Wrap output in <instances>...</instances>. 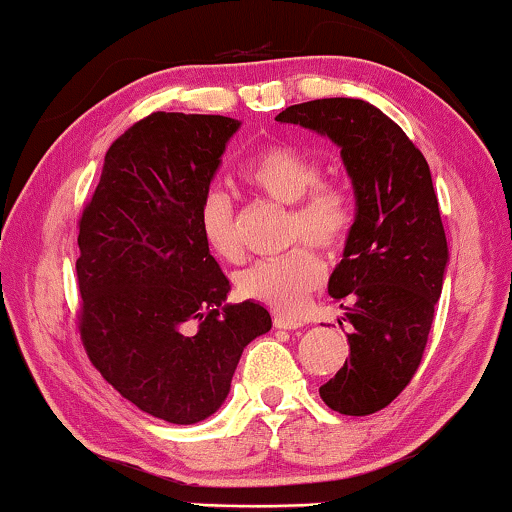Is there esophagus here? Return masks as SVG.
Returning <instances> with one entry per match:
<instances>
[{
	"label": "esophagus",
	"instance_id": "obj_1",
	"mask_svg": "<svg viewBox=\"0 0 512 512\" xmlns=\"http://www.w3.org/2000/svg\"><path fill=\"white\" fill-rule=\"evenodd\" d=\"M272 324H275V328H282V331H296V328L303 326V321L298 317H289V314H275Z\"/></svg>",
	"mask_w": 512,
	"mask_h": 512
}]
</instances>
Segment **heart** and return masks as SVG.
Here are the masks:
<instances>
[{
	"instance_id": "b5f03b06",
	"label": "heart",
	"mask_w": 512,
	"mask_h": 512,
	"mask_svg": "<svg viewBox=\"0 0 512 512\" xmlns=\"http://www.w3.org/2000/svg\"><path fill=\"white\" fill-rule=\"evenodd\" d=\"M247 184L258 193L291 207L289 242L307 240L324 251H338L354 226V195L342 179L321 177L319 160L298 146L272 142L242 167ZM198 223L209 249L223 261H240L242 237L235 202L221 188H209L198 207ZM324 282L317 251L298 244L284 256L258 261L237 275L244 298L275 312H298L307 296Z\"/></svg>"
}]
</instances>
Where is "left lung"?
<instances>
[{"mask_svg":"<svg viewBox=\"0 0 512 512\" xmlns=\"http://www.w3.org/2000/svg\"><path fill=\"white\" fill-rule=\"evenodd\" d=\"M275 121L331 137L352 177L356 219L328 293L354 331L349 359L319 396L340 415H373L415 377L443 291L447 240L429 163L389 116L363 100L293 104Z\"/></svg>","mask_w":512,"mask_h":512,"instance_id":"1","label":"left lung"}]
</instances>
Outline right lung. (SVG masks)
Segmentation results:
<instances>
[{
	"mask_svg": "<svg viewBox=\"0 0 512 512\" xmlns=\"http://www.w3.org/2000/svg\"><path fill=\"white\" fill-rule=\"evenodd\" d=\"M240 121L156 114L104 156L79 219V333L104 380L139 410L195 424L226 401L242 349L272 326L263 305H223L228 277L198 207Z\"/></svg>",
	"mask_w": 512,
	"mask_h": 512,
	"instance_id": "1",
	"label": "right lung"
}]
</instances>
